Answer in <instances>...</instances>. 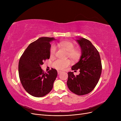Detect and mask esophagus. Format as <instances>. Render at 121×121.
<instances>
[{
	"mask_svg": "<svg viewBox=\"0 0 121 121\" xmlns=\"http://www.w3.org/2000/svg\"><path fill=\"white\" fill-rule=\"evenodd\" d=\"M61 73V71H57V73H58V74H60V73Z\"/></svg>",
	"mask_w": 121,
	"mask_h": 121,
	"instance_id": "1",
	"label": "esophagus"
}]
</instances>
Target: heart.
<instances>
[{"label": "heart", "mask_w": 121, "mask_h": 121, "mask_svg": "<svg viewBox=\"0 0 121 121\" xmlns=\"http://www.w3.org/2000/svg\"><path fill=\"white\" fill-rule=\"evenodd\" d=\"M58 46L65 49L68 52L67 56L74 61H78L80 60L82 56V52L79 49H75L74 44L70 41H63L58 44ZM56 52V47L55 45H52L50 49V54L51 56H54ZM71 64V60H57L55 61L53 64V67L57 69L61 70L68 67Z\"/></svg>", "instance_id": "obj_1"}]
</instances>
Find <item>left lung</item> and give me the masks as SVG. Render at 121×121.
I'll return each instance as SVG.
<instances>
[{
    "instance_id": "1",
    "label": "left lung",
    "mask_w": 121,
    "mask_h": 121,
    "mask_svg": "<svg viewBox=\"0 0 121 121\" xmlns=\"http://www.w3.org/2000/svg\"><path fill=\"white\" fill-rule=\"evenodd\" d=\"M76 41L81 48L82 56L78 63L73 65L72 69H79L80 74L75 76L73 72L68 73L67 84L72 92L83 95L91 92L97 85L102 65L99 53L89 40L80 37Z\"/></svg>"
}]
</instances>
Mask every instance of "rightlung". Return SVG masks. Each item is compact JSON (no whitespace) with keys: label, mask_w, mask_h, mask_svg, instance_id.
Returning <instances> with one entry per match:
<instances>
[{"label":"right lung","mask_w":121,"mask_h":121,"mask_svg":"<svg viewBox=\"0 0 121 121\" xmlns=\"http://www.w3.org/2000/svg\"><path fill=\"white\" fill-rule=\"evenodd\" d=\"M53 37H40L30 43L21 56L19 74L22 85L27 92L36 97H43L52 90L57 72L52 69L43 72L41 65L50 57V42Z\"/></svg>","instance_id":"right-lung-1"}]
</instances>
